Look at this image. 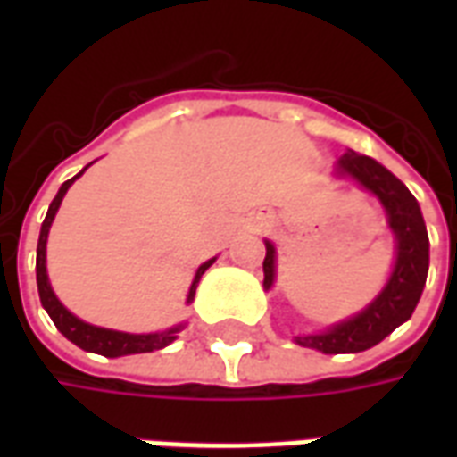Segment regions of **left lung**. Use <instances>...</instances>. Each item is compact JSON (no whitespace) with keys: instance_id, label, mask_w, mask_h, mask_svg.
<instances>
[{"instance_id":"8db88e82","label":"left lung","mask_w":457,"mask_h":457,"mask_svg":"<svg viewBox=\"0 0 457 457\" xmlns=\"http://www.w3.org/2000/svg\"><path fill=\"white\" fill-rule=\"evenodd\" d=\"M337 176H350L364 190L374 193L386 212L389 229L396 237V262H394L392 277L382 288V294L374 298L362 313L347 318L337 326L328 328L326 333L316 336H298L296 343L301 347H313L326 354L340 353H362L392 333L411 318L413 308L421 298L428 277V232L423 222L421 208L402 180L377 163L370 156L347 149V154L337 161ZM267 245L264 257V288L274 284V259L277 249L271 242Z\"/></svg>"}]
</instances>
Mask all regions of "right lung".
<instances>
[{"label":"right lung","instance_id":"right-lung-1","mask_svg":"<svg viewBox=\"0 0 457 457\" xmlns=\"http://www.w3.org/2000/svg\"><path fill=\"white\" fill-rule=\"evenodd\" d=\"M83 170H80L78 176H83ZM78 176H73L71 180H65L63 186H61L54 203L48 205L44 225H41L38 249H36V284H38L41 306L46 308V313L51 316L55 328H58L71 343H75L78 347H83L87 353L104 354V357H121V354L154 353V350H161V347H166V345H170L179 337V330H183V326L170 328V330H163V333H149V336H131V333H120V330H107V328L90 326V323H85L80 318H75L73 313L55 298L54 288L48 284V274H46V242H48V229H51V222H54L55 212L61 208V200H63V195L68 193V188L73 186V180L78 179ZM212 262H215V259H208V262L200 264L198 271H195V278H193V284H190L188 291V303L193 301V296H195V287H198L200 277L205 274V269H208Z\"/></svg>","mask_w":457,"mask_h":457}]
</instances>
